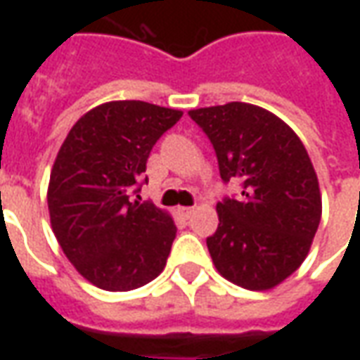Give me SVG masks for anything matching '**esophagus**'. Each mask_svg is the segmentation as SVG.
Listing matches in <instances>:
<instances>
[{
  "instance_id": "34e87169",
  "label": "esophagus",
  "mask_w": 360,
  "mask_h": 360,
  "mask_svg": "<svg viewBox=\"0 0 360 360\" xmlns=\"http://www.w3.org/2000/svg\"><path fill=\"white\" fill-rule=\"evenodd\" d=\"M193 212H195V208H191V206H177V214L183 216V218H188Z\"/></svg>"
}]
</instances>
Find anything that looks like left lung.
I'll return each mask as SVG.
<instances>
[{
  "mask_svg": "<svg viewBox=\"0 0 360 360\" xmlns=\"http://www.w3.org/2000/svg\"><path fill=\"white\" fill-rule=\"evenodd\" d=\"M218 156L221 179L241 196L218 202V229L206 239L216 270L235 285L268 291L309 255L322 218L314 165L301 139L276 113L245 102L191 110Z\"/></svg>",
  "mask_w": 360,
  "mask_h": 360,
  "instance_id": "1",
  "label": "left lung"
}]
</instances>
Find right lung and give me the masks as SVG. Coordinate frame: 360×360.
<instances>
[{"label": "right lung", "mask_w": 360, "mask_h": 360, "mask_svg": "<svg viewBox=\"0 0 360 360\" xmlns=\"http://www.w3.org/2000/svg\"><path fill=\"white\" fill-rule=\"evenodd\" d=\"M181 115L141 100L105 102L86 111L61 144L48 185L51 229L92 285L131 291L165 268L177 233L173 218L129 198L152 146Z\"/></svg>", "instance_id": "right-lung-1"}]
</instances>
